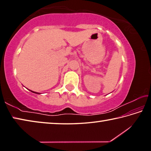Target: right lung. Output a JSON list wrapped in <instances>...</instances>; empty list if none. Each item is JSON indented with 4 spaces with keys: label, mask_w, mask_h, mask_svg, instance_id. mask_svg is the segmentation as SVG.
Masks as SVG:
<instances>
[{
    "label": "right lung",
    "mask_w": 151,
    "mask_h": 151,
    "mask_svg": "<svg viewBox=\"0 0 151 151\" xmlns=\"http://www.w3.org/2000/svg\"><path fill=\"white\" fill-rule=\"evenodd\" d=\"M31 92H32V93H36V94H40L39 93H37V92H34V91H31Z\"/></svg>",
    "instance_id": "1"
}]
</instances>
